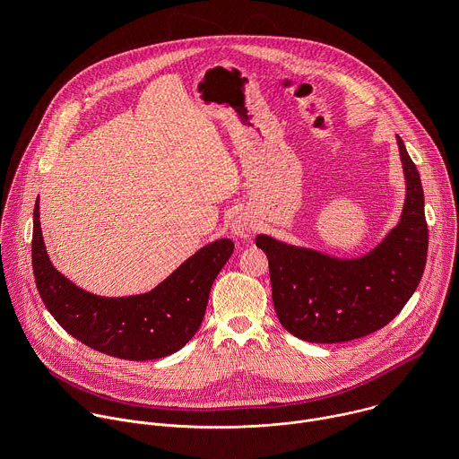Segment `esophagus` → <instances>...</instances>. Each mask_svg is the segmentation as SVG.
<instances>
[{"mask_svg":"<svg viewBox=\"0 0 459 459\" xmlns=\"http://www.w3.org/2000/svg\"><path fill=\"white\" fill-rule=\"evenodd\" d=\"M254 230H255V223H254L252 216H248V214L243 212V214H239V216L234 218V221H232V234H234L236 238L247 239L248 236H252Z\"/></svg>","mask_w":459,"mask_h":459,"instance_id":"34e87169","label":"esophagus"}]
</instances>
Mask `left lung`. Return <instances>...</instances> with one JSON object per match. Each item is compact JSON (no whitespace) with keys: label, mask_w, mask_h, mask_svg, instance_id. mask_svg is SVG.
Wrapping results in <instances>:
<instances>
[{"label":"left lung","mask_w":459,"mask_h":459,"mask_svg":"<svg viewBox=\"0 0 459 459\" xmlns=\"http://www.w3.org/2000/svg\"><path fill=\"white\" fill-rule=\"evenodd\" d=\"M405 174L398 225L370 252L334 257L259 234L269 257L273 301L285 329L310 343H343L394 319L418 289L427 261L429 229L420 172L396 136Z\"/></svg>","instance_id":"8db88e82"}]
</instances>
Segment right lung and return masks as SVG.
Returning <instances> with one entry per match:
<instances>
[{
    "mask_svg": "<svg viewBox=\"0 0 459 459\" xmlns=\"http://www.w3.org/2000/svg\"><path fill=\"white\" fill-rule=\"evenodd\" d=\"M234 243L212 241L192 254L156 289L125 298H103L76 287L50 264L34 207L32 269L38 292L52 317L87 347L130 361L178 352L198 333L212 283Z\"/></svg>",
    "mask_w": 459,
    "mask_h": 459,
    "instance_id": "obj_1",
    "label": "right lung"
}]
</instances>
